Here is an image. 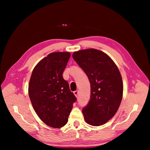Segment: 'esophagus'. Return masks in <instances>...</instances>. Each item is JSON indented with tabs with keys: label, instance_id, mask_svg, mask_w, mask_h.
<instances>
[{
	"label": "esophagus",
	"instance_id": "1",
	"mask_svg": "<svg viewBox=\"0 0 150 150\" xmlns=\"http://www.w3.org/2000/svg\"><path fill=\"white\" fill-rule=\"evenodd\" d=\"M73 93H74V95H75L76 97H78V95H79V91H77V90H76V91H73Z\"/></svg>",
	"mask_w": 150,
	"mask_h": 150
}]
</instances>
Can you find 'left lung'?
Here are the masks:
<instances>
[{"instance_id": "1", "label": "left lung", "mask_w": 150, "mask_h": 150, "mask_svg": "<svg viewBox=\"0 0 150 150\" xmlns=\"http://www.w3.org/2000/svg\"><path fill=\"white\" fill-rule=\"evenodd\" d=\"M72 57L90 82V99L82 109L86 122L94 126L103 125L115 115L122 100L119 70L110 57L99 50H80Z\"/></svg>"}]
</instances>
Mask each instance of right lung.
I'll use <instances>...</instances> for the list:
<instances>
[{
  "mask_svg": "<svg viewBox=\"0 0 150 150\" xmlns=\"http://www.w3.org/2000/svg\"><path fill=\"white\" fill-rule=\"evenodd\" d=\"M70 55L68 52L49 54L35 67L29 82L28 93L37 115L47 126L55 128L68 122L77 100L62 77Z\"/></svg>",
  "mask_w": 150,
  "mask_h": 150,
  "instance_id": "right-lung-1",
  "label": "right lung"
}]
</instances>
